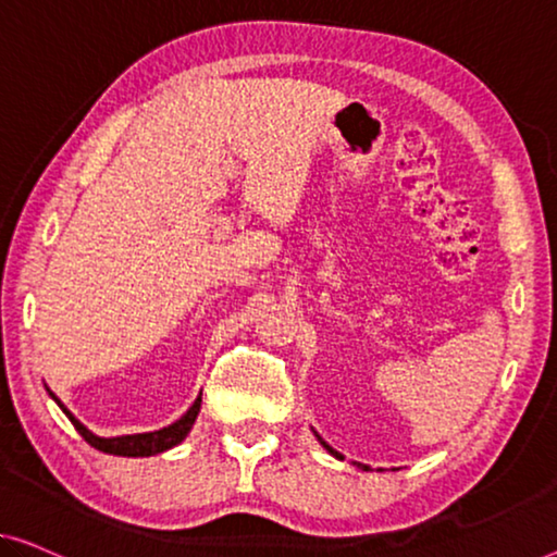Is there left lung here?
<instances>
[{
	"label": "left lung",
	"mask_w": 557,
	"mask_h": 557,
	"mask_svg": "<svg viewBox=\"0 0 557 557\" xmlns=\"http://www.w3.org/2000/svg\"><path fill=\"white\" fill-rule=\"evenodd\" d=\"M314 437H318V440H320V445H322V447H325V450H327V453H330V455H332V458H337V460H343V455H339V453H337V450H332V447H330V445H327V443H325V440H322V437H320V435H318V433H314ZM355 465H358V468H360V470H370V468H368V465H360V462H355Z\"/></svg>",
	"instance_id": "8db88e82"
}]
</instances>
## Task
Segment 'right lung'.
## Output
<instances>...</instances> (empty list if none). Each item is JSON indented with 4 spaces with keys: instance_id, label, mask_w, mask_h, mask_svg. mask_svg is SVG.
Listing matches in <instances>:
<instances>
[{
    "instance_id": "right-lung-1",
    "label": "right lung",
    "mask_w": 557,
    "mask_h": 557,
    "mask_svg": "<svg viewBox=\"0 0 557 557\" xmlns=\"http://www.w3.org/2000/svg\"><path fill=\"white\" fill-rule=\"evenodd\" d=\"M52 400L60 405L62 412L66 418L72 420V425L77 428V433L87 440L89 445L97 447L99 453H107V455H122V458H149V455H160L164 450H170V447L180 445L182 440L189 435V430H193L197 414H199V405H202V393H199L197 400L193 403V408H189L185 414H182L180 420H174L172 425L162 428V430H154V433H137V435H120V437H99L95 435L92 430H87L82 422L74 418V414L64 408V405L57 400L54 393Z\"/></svg>"
}]
</instances>
